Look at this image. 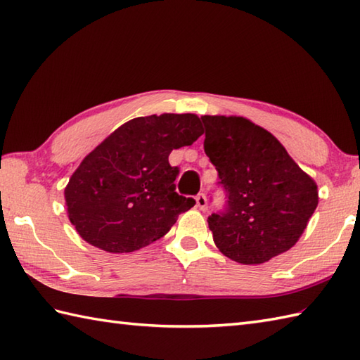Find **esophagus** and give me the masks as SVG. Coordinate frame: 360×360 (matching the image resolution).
<instances>
[{
	"mask_svg": "<svg viewBox=\"0 0 360 360\" xmlns=\"http://www.w3.org/2000/svg\"><path fill=\"white\" fill-rule=\"evenodd\" d=\"M196 205H198V209L200 210H202V212H205L209 209V205H207V198H205V195L204 193H200L196 196Z\"/></svg>",
	"mask_w": 360,
	"mask_h": 360,
	"instance_id": "1",
	"label": "esophagus"
}]
</instances>
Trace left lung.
Instances as JSON below:
<instances>
[{"mask_svg": "<svg viewBox=\"0 0 360 360\" xmlns=\"http://www.w3.org/2000/svg\"><path fill=\"white\" fill-rule=\"evenodd\" d=\"M204 151L227 205L207 223L213 241L241 264H262L289 250L319 204L316 181L267 129L240 116H201Z\"/></svg>", "mask_w": 360, "mask_h": 360, "instance_id": "8db88e82", "label": "left lung"}]
</instances>
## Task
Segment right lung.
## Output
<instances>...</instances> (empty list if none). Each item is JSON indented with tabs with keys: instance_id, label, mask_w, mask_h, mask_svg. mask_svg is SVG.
Segmentation results:
<instances>
[{
	"instance_id": "1",
	"label": "right lung",
	"mask_w": 360,
	"mask_h": 360,
	"mask_svg": "<svg viewBox=\"0 0 360 360\" xmlns=\"http://www.w3.org/2000/svg\"><path fill=\"white\" fill-rule=\"evenodd\" d=\"M202 134L196 114H151L120 125L82 160L65 187L71 224L83 240L127 254L164 236L192 198L174 192L168 156Z\"/></svg>"
}]
</instances>
